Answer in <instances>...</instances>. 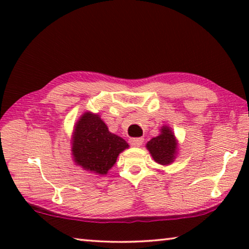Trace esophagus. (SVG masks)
I'll use <instances>...</instances> for the list:
<instances>
[{
	"instance_id": "1",
	"label": "esophagus",
	"mask_w": 249,
	"mask_h": 249,
	"mask_svg": "<svg viewBox=\"0 0 249 249\" xmlns=\"http://www.w3.org/2000/svg\"><path fill=\"white\" fill-rule=\"evenodd\" d=\"M142 142H144L142 138H130L129 144L133 147H141L142 145Z\"/></svg>"
}]
</instances>
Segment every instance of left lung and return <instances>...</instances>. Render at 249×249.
Masks as SVG:
<instances>
[{
  "label": "left lung",
  "instance_id": "obj_1",
  "mask_svg": "<svg viewBox=\"0 0 249 249\" xmlns=\"http://www.w3.org/2000/svg\"><path fill=\"white\" fill-rule=\"evenodd\" d=\"M146 147L156 162L166 166L175 160L178 142L172 130L168 126H162L160 128V135L151 138Z\"/></svg>",
  "mask_w": 249,
  "mask_h": 249
}]
</instances>
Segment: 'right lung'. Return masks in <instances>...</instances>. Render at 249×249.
<instances>
[{"instance_id":"1","label":"right lung","mask_w":249,"mask_h":249,"mask_svg":"<svg viewBox=\"0 0 249 249\" xmlns=\"http://www.w3.org/2000/svg\"><path fill=\"white\" fill-rule=\"evenodd\" d=\"M72 156L77 165L96 175H107L119 155L128 148L123 138L109 132L98 114L86 112L74 126Z\"/></svg>"}]
</instances>
